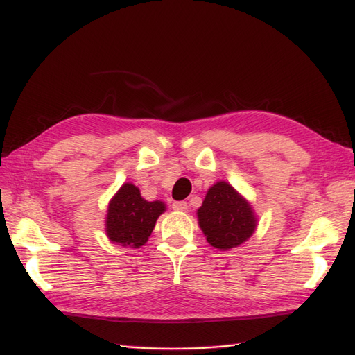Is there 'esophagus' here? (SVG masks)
<instances>
[{
    "instance_id": "34e87169",
    "label": "esophagus",
    "mask_w": 355,
    "mask_h": 355,
    "mask_svg": "<svg viewBox=\"0 0 355 355\" xmlns=\"http://www.w3.org/2000/svg\"><path fill=\"white\" fill-rule=\"evenodd\" d=\"M173 209L175 211H187L189 210V202L187 201H174Z\"/></svg>"
}]
</instances>
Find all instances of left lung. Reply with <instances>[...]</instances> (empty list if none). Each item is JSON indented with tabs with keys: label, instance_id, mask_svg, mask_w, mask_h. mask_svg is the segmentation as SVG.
I'll return each instance as SVG.
<instances>
[{
	"label": "left lung",
	"instance_id": "1",
	"mask_svg": "<svg viewBox=\"0 0 355 355\" xmlns=\"http://www.w3.org/2000/svg\"><path fill=\"white\" fill-rule=\"evenodd\" d=\"M198 226L209 243L220 250L240 246L254 233L257 218L246 198L226 181L209 189L197 210Z\"/></svg>",
	"mask_w": 355,
	"mask_h": 355
}]
</instances>
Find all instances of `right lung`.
Instances as JSON below:
<instances>
[{"instance_id":"1","label":"right lung","mask_w":355,"mask_h":355,"mask_svg":"<svg viewBox=\"0 0 355 355\" xmlns=\"http://www.w3.org/2000/svg\"><path fill=\"white\" fill-rule=\"evenodd\" d=\"M165 211L162 201H146L139 189L125 182L112 197L106 214V236L112 243L138 249L151 236L157 218Z\"/></svg>"}]
</instances>
